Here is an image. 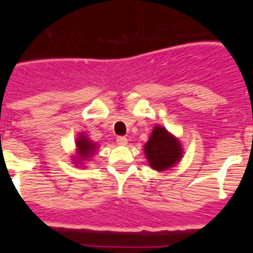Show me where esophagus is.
<instances>
[{"label":"esophagus","instance_id":"obj_1","mask_svg":"<svg viewBox=\"0 0 253 253\" xmlns=\"http://www.w3.org/2000/svg\"><path fill=\"white\" fill-rule=\"evenodd\" d=\"M117 143H118V145H121V146H124V145L127 144V138H126V136H118Z\"/></svg>","mask_w":253,"mask_h":253}]
</instances>
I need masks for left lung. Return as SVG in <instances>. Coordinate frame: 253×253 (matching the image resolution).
Returning <instances> with one entry per match:
<instances>
[{"mask_svg": "<svg viewBox=\"0 0 253 253\" xmlns=\"http://www.w3.org/2000/svg\"><path fill=\"white\" fill-rule=\"evenodd\" d=\"M150 167L157 171L172 168L181 161L183 150L178 139L162 126H156L144 146Z\"/></svg>", "mask_w": 253, "mask_h": 253, "instance_id": "obj_1", "label": "left lung"}]
</instances>
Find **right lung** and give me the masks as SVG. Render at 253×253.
<instances>
[{"instance_id":"right-lung-1","label":"right lung","mask_w":253,"mask_h":253,"mask_svg":"<svg viewBox=\"0 0 253 253\" xmlns=\"http://www.w3.org/2000/svg\"><path fill=\"white\" fill-rule=\"evenodd\" d=\"M76 149H77V158L74 159L75 163H82L95 153L97 149V145L94 141H91L84 133H80L76 140Z\"/></svg>"}]
</instances>
